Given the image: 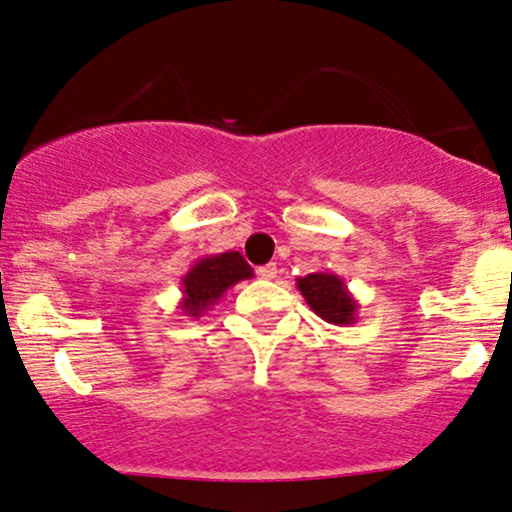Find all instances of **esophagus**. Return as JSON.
Here are the masks:
<instances>
[{
  "label": "esophagus",
  "mask_w": 512,
  "mask_h": 512,
  "mask_svg": "<svg viewBox=\"0 0 512 512\" xmlns=\"http://www.w3.org/2000/svg\"><path fill=\"white\" fill-rule=\"evenodd\" d=\"M257 276L260 278H264V281H274V278L278 276V267L274 262H269V264H264V267H260L257 269Z\"/></svg>",
  "instance_id": "1"
}]
</instances>
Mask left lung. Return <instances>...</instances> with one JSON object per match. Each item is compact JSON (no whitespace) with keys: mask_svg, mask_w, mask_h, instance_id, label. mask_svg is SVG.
<instances>
[{"mask_svg":"<svg viewBox=\"0 0 512 512\" xmlns=\"http://www.w3.org/2000/svg\"><path fill=\"white\" fill-rule=\"evenodd\" d=\"M297 288L313 313H318L325 323L346 327L358 320V299L335 271H313L309 276L297 278Z\"/></svg>","mask_w":512,"mask_h":512,"instance_id":"8db88e82","label":"left lung"}]
</instances>
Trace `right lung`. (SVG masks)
I'll return each mask as SVG.
<instances>
[{
  "label": "right lung",
  "mask_w": 512,
  "mask_h": 512,
  "mask_svg": "<svg viewBox=\"0 0 512 512\" xmlns=\"http://www.w3.org/2000/svg\"><path fill=\"white\" fill-rule=\"evenodd\" d=\"M248 278H252V267L243 260L241 252L227 250L220 255L199 257L180 281V311L189 318H201L231 285Z\"/></svg>",
  "instance_id": "obj_1"
}]
</instances>
